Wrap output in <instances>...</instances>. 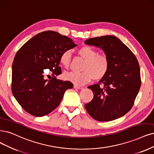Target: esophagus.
Instances as JSON below:
<instances>
[{
	"mask_svg": "<svg viewBox=\"0 0 154 154\" xmlns=\"http://www.w3.org/2000/svg\"><path fill=\"white\" fill-rule=\"evenodd\" d=\"M73 88H75V89H83V87H82V86H78V85H76V84H75L73 86Z\"/></svg>",
	"mask_w": 154,
	"mask_h": 154,
	"instance_id": "34e87169",
	"label": "esophagus"
}]
</instances>
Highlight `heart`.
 <instances>
[{"mask_svg":"<svg viewBox=\"0 0 154 154\" xmlns=\"http://www.w3.org/2000/svg\"><path fill=\"white\" fill-rule=\"evenodd\" d=\"M78 54L85 60L81 72L65 73L63 78L76 85H84L94 79L99 81L103 79L109 69L110 61L105 54H99L97 51L89 45H83L77 50ZM71 51L65 50L60 56V63L65 69L69 67Z\"/></svg>","mask_w":154,"mask_h":154,"instance_id":"heart-1","label":"heart"}]
</instances>
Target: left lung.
Returning <instances> with one entry per match:
<instances>
[{"label":"left lung","instance_id":"obj_1","mask_svg":"<svg viewBox=\"0 0 154 154\" xmlns=\"http://www.w3.org/2000/svg\"><path fill=\"white\" fill-rule=\"evenodd\" d=\"M85 44L104 51L110 66L98 84L88 87L93 92L85 105L89 114L98 121H110L124 116L133 107L141 86L140 68L135 55L115 36L89 38Z\"/></svg>","mask_w":154,"mask_h":154}]
</instances>
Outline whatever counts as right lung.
Returning a JSON list of instances; mask_svg holds the SVG:
<instances>
[{"label":"right lung","instance_id":"1","mask_svg":"<svg viewBox=\"0 0 154 154\" xmlns=\"http://www.w3.org/2000/svg\"><path fill=\"white\" fill-rule=\"evenodd\" d=\"M77 46L72 39L54 31L37 34L16 53L12 65V93L26 112L42 117L58 106L66 90L73 84L44 75L45 69L52 75L61 73L60 56L65 50Z\"/></svg>","mask_w":154,"mask_h":154}]
</instances>
